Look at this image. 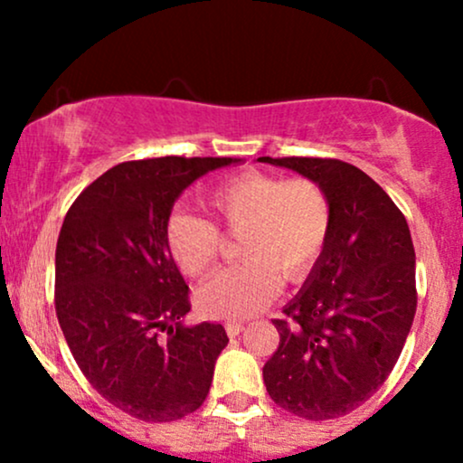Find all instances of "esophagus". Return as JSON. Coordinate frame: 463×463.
I'll return each mask as SVG.
<instances>
[{
	"label": "esophagus",
	"mask_w": 463,
	"mask_h": 463,
	"mask_svg": "<svg viewBox=\"0 0 463 463\" xmlns=\"http://www.w3.org/2000/svg\"><path fill=\"white\" fill-rule=\"evenodd\" d=\"M243 331V324L241 322H228L226 324V333H228V337H237L239 333Z\"/></svg>",
	"instance_id": "1"
}]
</instances>
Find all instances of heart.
<instances>
[{
	"label": "heart",
	"mask_w": 463,
	"mask_h": 463,
	"mask_svg": "<svg viewBox=\"0 0 463 463\" xmlns=\"http://www.w3.org/2000/svg\"><path fill=\"white\" fill-rule=\"evenodd\" d=\"M215 224L239 235L243 263L222 269L195 294L213 320H246L274 298L285 280H300L320 259L331 232V202L316 180L243 172L206 195ZM165 239L184 274L202 276L220 257L222 237L211 222L189 213L169 217Z\"/></svg>",
	"instance_id": "heart-1"
}]
</instances>
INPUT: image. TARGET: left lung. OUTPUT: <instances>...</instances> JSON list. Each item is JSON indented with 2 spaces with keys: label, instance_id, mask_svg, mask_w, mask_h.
<instances>
[{
  "label": "left lung",
  "instance_id": "1",
  "mask_svg": "<svg viewBox=\"0 0 463 463\" xmlns=\"http://www.w3.org/2000/svg\"><path fill=\"white\" fill-rule=\"evenodd\" d=\"M316 180L331 232L305 285L274 320L268 394L307 420L346 416L385 383L416 316V252L405 215L379 184L337 158H269Z\"/></svg>",
  "mask_w": 463,
  "mask_h": 463
}]
</instances>
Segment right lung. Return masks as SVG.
I'll return each mask as SVG.
<instances>
[{"mask_svg":"<svg viewBox=\"0 0 463 463\" xmlns=\"http://www.w3.org/2000/svg\"><path fill=\"white\" fill-rule=\"evenodd\" d=\"M241 158L115 165L89 184L56 243V316L73 359L110 405L146 422L194 413L226 348L222 324L187 326V283L167 248L174 202Z\"/></svg>","mask_w":463,"mask_h":463,"instance_id":"right-lung-1","label":"right lung"}]
</instances>
